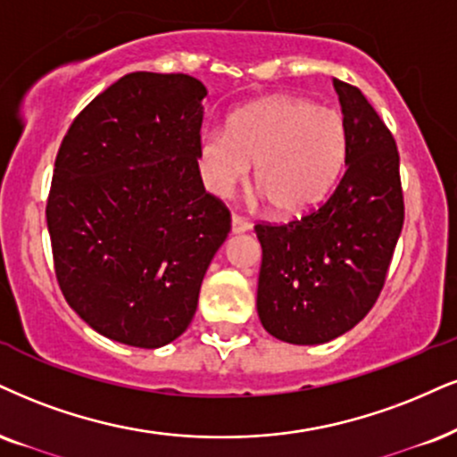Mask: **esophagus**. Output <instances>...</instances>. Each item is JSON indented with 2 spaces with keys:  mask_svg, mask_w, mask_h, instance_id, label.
<instances>
[{
  "mask_svg": "<svg viewBox=\"0 0 457 457\" xmlns=\"http://www.w3.org/2000/svg\"><path fill=\"white\" fill-rule=\"evenodd\" d=\"M230 227H233V233H245V230L252 228V224L247 222L245 218H241L235 213V216L230 218Z\"/></svg>",
  "mask_w": 457,
  "mask_h": 457,
  "instance_id": "esophagus-1",
  "label": "esophagus"
}]
</instances>
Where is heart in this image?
<instances>
[{
    "instance_id": "1",
    "label": "heart",
    "mask_w": 457,
    "mask_h": 457,
    "mask_svg": "<svg viewBox=\"0 0 457 457\" xmlns=\"http://www.w3.org/2000/svg\"><path fill=\"white\" fill-rule=\"evenodd\" d=\"M207 190L230 196L250 179L275 212L301 213L324 199L347 156V127L332 108L307 99L271 97L235 112L228 129L201 135Z\"/></svg>"
}]
</instances>
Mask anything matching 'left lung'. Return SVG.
Segmentation results:
<instances>
[{
    "mask_svg": "<svg viewBox=\"0 0 457 457\" xmlns=\"http://www.w3.org/2000/svg\"><path fill=\"white\" fill-rule=\"evenodd\" d=\"M347 127L345 173L322 205L286 224H256V309L269 335L320 345L352 330L386 284L404 222L401 159L362 91L332 80Z\"/></svg>",
    "mask_w": 457,
    "mask_h": 457,
    "instance_id": "obj_1",
    "label": "left lung"
}]
</instances>
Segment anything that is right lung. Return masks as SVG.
I'll list each match as a JSON object with an SVG mask.
<instances>
[{"label": "right lung", "mask_w": 457, "mask_h": 457, "mask_svg": "<svg viewBox=\"0 0 457 457\" xmlns=\"http://www.w3.org/2000/svg\"><path fill=\"white\" fill-rule=\"evenodd\" d=\"M205 95L186 73H127L61 142L46 203L56 281L112 341L156 349L178 339L230 230L199 171Z\"/></svg>", "instance_id": "add662e5"}]
</instances>
